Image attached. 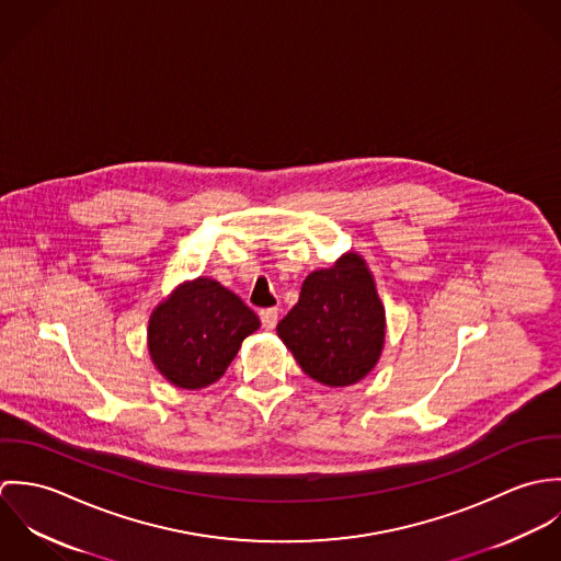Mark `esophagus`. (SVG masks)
I'll list each match as a JSON object with an SVG mask.
<instances>
[{
	"instance_id": "34e87169",
	"label": "esophagus",
	"mask_w": 561,
	"mask_h": 561,
	"mask_svg": "<svg viewBox=\"0 0 561 561\" xmlns=\"http://www.w3.org/2000/svg\"><path fill=\"white\" fill-rule=\"evenodd\" d=\"M259 318H261V323H263L265 330H272L276 325V321H278V309H263L259 313Z\"/></svg>"
}]
</instances>
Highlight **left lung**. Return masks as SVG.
Returning a JSON list of instances; mask_svg holds the SVG:
<instances>
[{
  "label": "left lung",
  "instance_id": "1",
  "mask_svg": "<svg viewBox=\"0 0 561 561\" xmlns=\"http://www.w3.org/2000/svg\"><path fill=\"white\" fill-rule=\"evenodd\" d=\"M276 332L316 382L350 387L363 380L376 367L387 332L365 259L347 252L332 267L311 272Z\"/></svg>",
  "mask_w": 561,
  "mask_h": 561
}]
</instances>
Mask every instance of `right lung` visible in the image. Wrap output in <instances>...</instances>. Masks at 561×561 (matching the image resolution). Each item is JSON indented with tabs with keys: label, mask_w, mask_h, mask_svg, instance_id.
Here are the masks:
<instances>
[{
	"label": "right lung",
	"mask_w": 561,
	"mask_h": 561,
	"mask_svg": "<svg viewBox=\"0 0 561 561\" xmlns=\"http://www.w3.org/2000/svg\"><path fill=\"white\" fill-rule=\"evenodd\" d=\"M259 325L240 296L198 276L179 285L151 313L149 354L174 387L205 389L225 376L241 341Z\"/></svg>",
	"instance_id": "right-lung-1"
}]
</instances>
